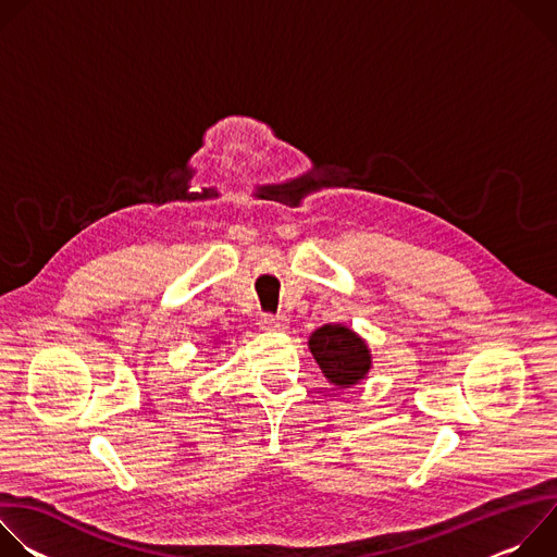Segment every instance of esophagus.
Here are the masks:
<instances>
[{
  "mask_svg": "<svg viewBox=\"0 0 557 557\" xmlns=\"http://www.w3.org/2000/svg\"><path fill=\"white\" fill-rule=\"evenodd\" d=\"M260 326L264 331H271V333H284L288 329V320L284 314H264Z\"/></svg>",
  "mask_w": 557,
  "mask_h": 557,
  "instance_id": "1",
  "label": "esophagus"
}]
</instances>
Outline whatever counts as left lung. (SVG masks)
<instances>
[{"label": "left lung", "instance_id": "obj_1", "mask_svg": "<svg viewBox=\"0 0 557 557\" xmlns=\"http://www.w3.org/2000/svg\"><path fill=\"white\" fill-rule=\"evenodd\" d=\"M308 348L320 363L324 376L337 387H350L366 379L372 366L368 344L350 329L342 324H326L317 329L310 339Z\"/></svg>", "mask_w": 557, "mask_h": 557}]
</instances>
